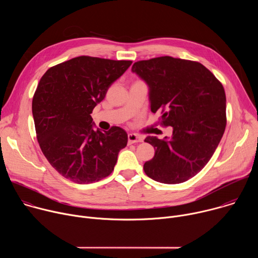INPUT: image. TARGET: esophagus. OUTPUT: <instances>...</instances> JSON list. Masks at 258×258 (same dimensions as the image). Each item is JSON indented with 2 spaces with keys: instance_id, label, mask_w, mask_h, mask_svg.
<instances>
[{
  "instance_id": "1",
  "label": "esophagus",
  "mask_w": 258,
  "mask_h": 258,
  "mask_svg": "<svg viewBox=\"0 0 258 258\" xmlns=\"http://www.w3.org/2000/svg\"><path fill=\"white\" fill-rule=\"evenodd\" d=\"M127 139H128V144L140 143V142H143V140H144V138L142 136H139L137 134H128Z\"/></svg>"
}]
</instances>
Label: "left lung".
Listing matches in <instances>:
<instances>
[{
  "label": "left lung",
  "mask_w": 258,
  "mask_h": 258,
  "mask_svg": "<svg viewBox=\"0 0 258 258\" xmlns=\"http://www.w3.org/2000/svg\"><path fill=\"white\" fill-rule=\"evenodd\" d=\"M150 88L151 111L160 124L172 126L170 140L147 137L154 157L145 173L163 183H179L196 175L210 160L227 125L225 89L197 61L162 56L132 67Z\"/></svg>",
  "instance_id": "left-lung-1"
}]
</instances>
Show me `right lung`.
<instances>
[{"label":"right lung","mask_w":258,"mask_h":258,"mask_svg":"<svg viewBox=\"0 0 258 258\" xmlns=\"http://www.w3.org/2000/svg\"><path fill=\"white\" fill-rule=\"evenodd\" d=\"M132 63L80 56L52 66L42 77L32 98L36 139L65 178L86 185L113 171L127 134L119 126L94 131L91 113Z\"/></svg>","instance_id":"obj_1"}]
</instances>
